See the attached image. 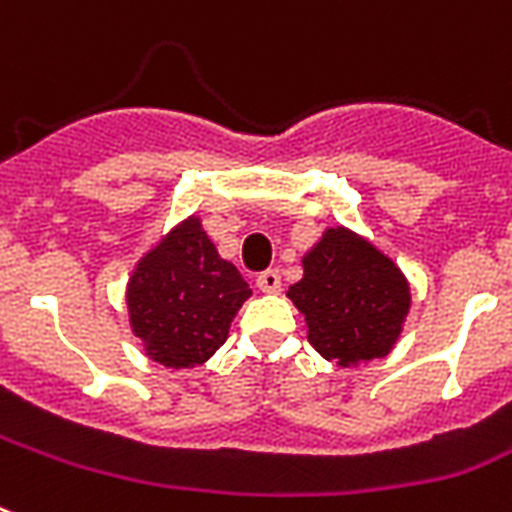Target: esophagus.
Returning <instances> with one entry per match:
<instances>
[{
    "instance_id": "34e87169",
    "label": "esophagus",
    "mask_w": 512,
    "mask_h": 512,
    "mask_svg": "<svg viewBox=\"0 0 512 512\" xmlns=\"http://www.w3.org/2000/svg\"><path fill=\"white\" fill-rule=\"evenodd\" d=\"M257 287L263 292H279L282 290V273L276 271V268H268V271H263L260 276H257Z\"/></svg>"
}]
</instances>
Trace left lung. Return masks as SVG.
<instances>
[{
	"label": "left lung",
	"instance_id": "left-lung-1",
	"mask_svg": "<svg viewBox=\"0 0 512 512\" xmlns=\"http://www.w3.org/2000/svg\"><path fill=\"white\" fill-rule=\"evenodd\" d=\"M287 295L314 349L343 368L386 357L411 306L400 268L346 228L327 230L303 257V279Z\"/></svg>",
	"mask_w": 512,
	"mask_h": 512
}]
</instances>
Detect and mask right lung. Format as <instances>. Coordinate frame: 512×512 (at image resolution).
Segmentation results:
<instances>
[{"label": "right lung", "mask_w": 512, "mask_h": 512, "mask_svg": "<svg viewBox=\"0 0 512 512\" xmlns=\"http://www.w3.org/2000/svg\"><path fill=\"white\" fill-rule=\"evenodd\" d=\"M249 295L239 268L217 255L198 217H190L136 265L128 282L131 327L150 360L193 368L225 343Z\"/></svg>", "instance_id": "1"}]
</instances>
